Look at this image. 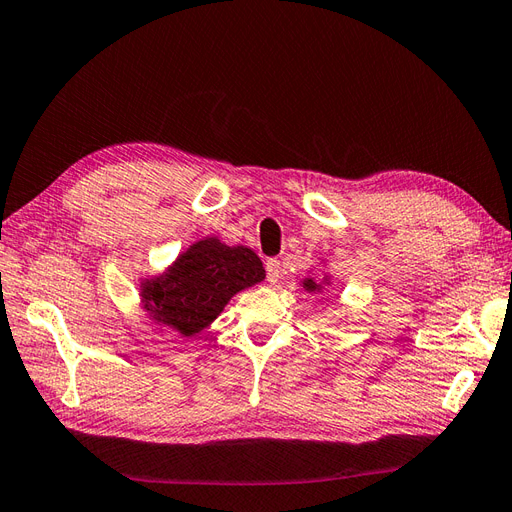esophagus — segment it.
Listing matches in <instances>:
<instances>
[{
    "instance_id": "1",
    "label": "esophagus",
    "mask_w": 512,
    "mask_h": 512,
    "mask_svg": "<svg viewBox=\"0 0 512 512\" xmlns=\"http://www.w3.org/2000/svg\"><path fill=\"white\" fill-rule=\"evenodd\" d=\"M265 269H267V280H269L271 284H275L277 280H280V273H282V262H280V260H277V258L267 260Z\"/></svg>"
}]
</instances>
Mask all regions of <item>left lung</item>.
<instances>
[{"label": "left lung", "mask_w": 512, "mask_h": 512, "mask_svg": "<svg viewBox=\"0 0 512 512\" xmlns=\"http://www.w3.org/2000/svg\"><path fill=\"white\" fill-rule=\"evenodd\" d=\"M331 284V277L329 275H324L322 280H316L314 275H307L305 280H301V286H303V290H307V292H312V294H318V292H324V288H327Z\"/></svg>", "instance_id": "1"}]
</instances>
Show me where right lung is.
<instances>
[{"label":"right lung","mask_w":512,"mask_h":512,"mask_svg":"<svg viewBox=\"0 0 512 512\" xmlns=\"http://www.w3.org/2000/svg\"><path fill=\"white\" fill-rule=\"evenodd\" d=\"M265 280L260 258L245 245L203 237L156 277L141 280L149 318L181 337L203 333L237 292Z\"/></svg>","instance_id":"add662e5"}]
</instances>
